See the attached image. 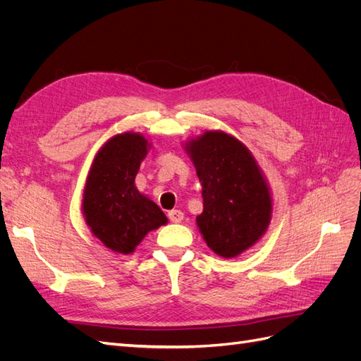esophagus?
Listing matches in <instances>:
<instances>
[{
    "mask_svg": "<svg viewBox=\"0 0 361 361\" xmlns=\"http://www.w3.org/2000/svg\"><path fill=\"white\" fill-rule=\"evenodd\" d=\"M169 218H170L171 223H182V220H183V212H182V211H178V209L170 211V212H169Z\"/></svg>",
    "mask_w": 361,
    "mask_h": 361,
    "instance_id": "1",
    "label": "esophagus"
}]
</instances>
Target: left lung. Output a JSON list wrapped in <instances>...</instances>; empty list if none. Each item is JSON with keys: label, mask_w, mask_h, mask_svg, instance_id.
<instances>
[{"label": "left lung", "mask_w": 361, "mask_h": 361, "mask_svg": "<svg viewBox=\"0 0 361 361\" xmlns=\"http://www.w3.org/2000/svg\"><path fill=\"white\" fill-rule=\"evenodd\" d=\"M202 183L199 231L215 255L236 257L265 235L272 216L269 185L248 147L223 130L185 143Z\"/></svg>", "instance_id": "obj_1"}]
</instances>
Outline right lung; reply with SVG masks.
Here are the masks:
<instances>
[{
	"instance_id": "right-lung-1",
	"label": "right lung",
	"mask_w": 361,
	"mask_h": 361,
	"mask_svg": "<svg viewBox=\"0 0 361 361\" xmlns=\"http://www.w3.org/2000/svg\"><path fill=\"white\" fill-rule=\"evenodd\" d=\"M150 146L143 134H117L105 141L87 174L82 192L85 224L118 255L134 253L149 232L169 221L159 206L135 187L140 164Z\"/></svg>"
}]
</instances>
